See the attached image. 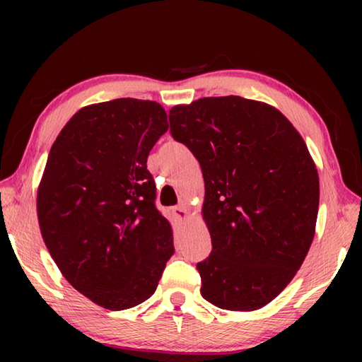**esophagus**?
Segmentation results:
<instances>
[{
    "label": "esophagus",
    "instance_id": "esophagus-1",
    "mask_svg": "<svg viewBox=\"0 0 362 362\" xmlns=\"http://www.w3.org/2000/svg\"><path fill=\"white\" fill-rule=\"evenodd\" d=\"M174 214L179 218H187L188 217V209H187V206L185 204H179V206H175L174 207Z\"/></svg>",
    "mask_w": 362,
    "mask_h": 362
}]
</instances>
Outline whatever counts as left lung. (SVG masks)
<instances>
[{"instance_id": "1", "label": "left lung", "mask_w": 362, "mask_h": 362, "mask_svg": "<svg viewBox=\"0 0 362 362\" xmlns=\"http://www.w3.org/2000/svg\"><path fill=\"white\" fill-rule=\"evenodd\" d=\"M169 122L204 177L212 250L196 265L201 296L259 310L296 276L315 236L320 177L306 144L276 108L238 95L177 105Z\"/></svg>"}]
</instances>
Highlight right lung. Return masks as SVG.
Returning a JSON list of instances; mask_svg holds the SVG:
<instances>
[{
  "label": "right lung",
  "instance_id": "add662e5",
  "mask_svg": "<svg viewBox=\"0 0 362 362\" xmlns=\"http://www.w3.org/2000/svg\"><path fill=\"white\" fill-rule=\"evenodd\" d=\"M168 127L159 103L115 99L73 115L49 151L36 198L42 240L64 278L107 310L150 298L174 254L146 169Z\"/></svg>",
  "mask_w": 362,
  "mask_h": 362
}]
</instances>
